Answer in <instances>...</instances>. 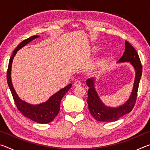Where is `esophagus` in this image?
<instances>
[{
	"instance_id": "esophagus-1",
	"label": "esophagus",
	"mask_w": 150,
	"mask_h": 150,
	"mask_svg": "<svg viewBox=\"0 0 150 150\" xmlns=\"http://www.w3.org/2000/svg\"><path fill=\"white\" fill-rule=\"evenodd\" d=\"M74 86L75 87H80V86H81V82L79 81H75V82L74 83Z\"/></svg>"
}]
</instances>
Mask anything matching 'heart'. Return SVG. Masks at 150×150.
I'll return each instance as SVG.
<instances>
[{"label":"heart","mask_w":150,"mask_h":150,"mask_svg":"<svg viewBox=\"0 0 150 150\" xmlns=\"http://www.w3.org/2000/svg\"><path fill=\"white\" fill-rule=\"evenodd\" d=\"M98 50H99V47H97V46H94L92 48V50H91V52H92L93 53H95V52H97ZM104 60H105V56H104V55H103V56H101V57L98 58V59L96 61V63H95L96 67H98V66H100L103 63Z\"/></svg>","instance_id":"obj_1"}]
</instances>
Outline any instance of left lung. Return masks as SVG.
Here are the masks:
<instances>
[{
    "mask_svg": "<svg viewBox=\"0 0 150 150\" xmlns=\"http://www.w3.org/2000/svg\"><path fill=\"white\" fill-rule=\"evenodd\" d=\"M129 62L135 71V79L132 91L128 100L117 107L106 106L98 96L95 88V78H90L86 81L88 87L87 103L91 115L97 121L112 122L118 120L122 116L130 112L135 105L139 81L142 69L140 59L136 50L130 43L125 41V52L117 63Z\"/></svg>",
    "mask_w": 150,
    "mask_h": 150,
    "instance_id": "obj_1",
    "label": "left lung"
}]
</instances>
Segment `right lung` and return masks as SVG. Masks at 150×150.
Returning a JSON list of instances; mask_svg holds the SVG:
<instances>
[{
	"instance_id": "add662e5",
	"label": "right lung",
	"mask_w": 150,
	"mask_h": 150,
	"mask_svg": "<svg viewBox=\"0 0 150 150\" xmlns=\"http://www.w3.org/2000/svg\"><path fill=\"white\" fill-rule=\"evenodd\" d=\"M40 38V35H33L29 38L22 41L18 45L16 49L14 50L13 54L11 57L9 61L8 71H7V83H8L10 90L13 96L14 103L17 106L18 110L24 116L31 119L32 120L40 124H47L52 122L55 118L60 110V103L62 98L66 93L70 89L72 84H69L65 87L62 88L56 93H55L49 99L44 103L38 104V105H32L22 100L20 98L18 95L14 90L12 85L11 80V68L12 62L18 51L21 49L25 45L29 44L30 42Z\"/></svg>"
}]
</instances>
